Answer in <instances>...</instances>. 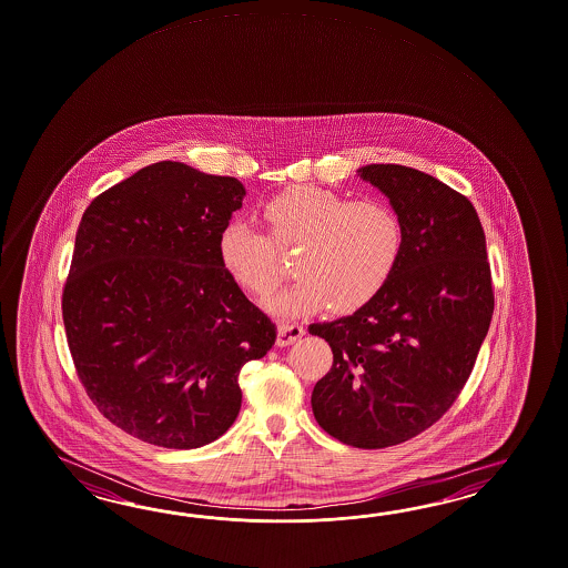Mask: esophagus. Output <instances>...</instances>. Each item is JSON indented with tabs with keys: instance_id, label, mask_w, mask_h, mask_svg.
I'll return each instance as SVG.
<instances>
[{
	"instance_id": "1",
	"label": "esophagus",
	"mask_w": 568,
	"mask_h": 568,
	"mask_svg": "<svg viewBox=\"0 0 568 568\" xmlns=\"http://www.w3.org/2000/svg\"><path fill=\"white\" fill-rule=\"evenodd\" d=\"M304 326H300V324H290V322H283V324H278L277 328V345H293L295 341H300V338L304 336Z\"/></svg>"
}]
</instances>
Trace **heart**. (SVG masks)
Returning a JSON list of instances; mask_svg holds the SVG:
<instances>
[{
    "instance_id": "obj_1",
    "label": "heart",
    "mask_w": 568,
    "mask_h": 568,
    "mask_svg": "<svg viewBox=\"0 0 568 568\" xmlns=\"http://www.w3.org/2000/svg\"><path fill=\"white\" fill-rule=\"evenodd\" d=\"M268 235L246 222H230L217 240L225 273L250 295L266 300L281 283V252L300 248L295 281L268 304L283 318L353 314L374 302L396 273L404 225L382 199L345 196L320 186H293L263 207Z\"/></svg>"
}]
</instances>
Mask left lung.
Instances as JSON below:
<instances>
[{"label":"left lung","mask_w":568,"mask_h":568,"mask_svg":"<svg viewBox=\"0 0 568 568\" xmlns=\"http://www.w3.org/2000/svg\"><path fill=\"white\" fill-rule=\"evenodd\" d=\"M404 225L396 273L374 302L307 331L333 348L312 410L334 439L382 449L437 423L468 382L495 295L485 230L464 194L415 168L357 170Z\"/></svg>","instance_id":"left-lung-1"}]
</instances>
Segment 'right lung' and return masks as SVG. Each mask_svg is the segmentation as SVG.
I'll use <instances>...</instances> for the list:
<instances>
[{"mask_svg": "<svg viewBox=\"0 0 568 568\" xmlns=\"http://www.w3.org/2000/svg\"><path fill=\"white\" fill-rule=\"evenodd\" d=\"M244 196L237 179L166 160L83 213L63 290L71 357L98 410L141 442L220 439L242 406V365L275 345L217 254Z\"/></svg>", "mask_w": 568, "mask_h": 568, "instance_id": "right-lung-1", "label": "right lung"}]
</instances>
